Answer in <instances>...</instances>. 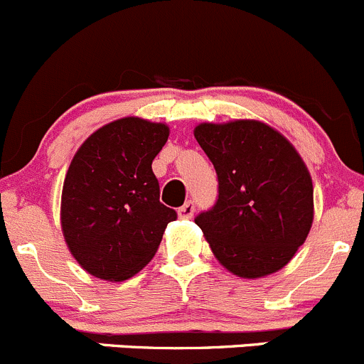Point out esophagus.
I'll return each instance as SVG.
<instances>
[{
    "instance_id": "1",
    "label": "esophagus",
    "mask_w": 364,
    "mask_h": 364,
    "mask_svg": "<svg viewBox=\"0 0 364 364\" xmlns=\"http://www.w3.org/2000/svg\"><path fill=\"white\" fill-rule=\"evenodd\" d=\"M194 214V201H186L181 208H178V218L181 219H191Z\"/></svg>"
}]
</instances>
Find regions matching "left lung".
Instances as JSON below:
<instances>
[{
  "instance_id": "left-lung-1",
  "label": "left lung",
  "mask_w": 364,
  "mask_h": 364,
  "mask_svg": "<svg viewBox=\"0 0 364 364\" xmlns=\"http://www.w3.org/2000/svg\"><path fill=\"white\" fill-rule=\"evenodd\" d=\"M194 138L219 181L214 207L194 219L219 264L244 279L285 267L313 223V182L296 146L260 120L203 122Z\"/></svg>"
}]
</instances>
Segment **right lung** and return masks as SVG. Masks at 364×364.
Masks as SVG:
<instances>
[{
    "label": "right lung",
    "instance_id": "1",
    "mask_svg": "<svg viewBox=\"0 0 364 364\" xmlns=\"http://www.w3.org/2000/svg\"><path fill=\"white\" fill-rule=\"evenodd\" d=\"M170 127L124 117L97 129L74 154L61 191L68 251L88 274L125 282L154 258L177 212L159 201L152 161Z\"/></svg>",
    "mask_w": 364,
    "mask_h": 364
}]
</instances>
